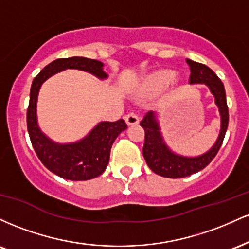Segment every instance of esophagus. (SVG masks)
I'll list each match as a JSON object with an SVG mask.
<instances>
[{"mask_svg": "<svg viewBox=\"0 0 249 249\" xmlns=\"http://www.w3.org/2000/svg\"><path fill=\"white\" fill-rule=\"evenodd\" d=\"M125 122H126L127 125H136L139 123V117L136 115V113L131 112L128 115L125 116Z\"/></svg>", "mask_w": 249, "mask_h": 249, "instance_id": "34e87169", "label": "esophagus"}]
</instances>
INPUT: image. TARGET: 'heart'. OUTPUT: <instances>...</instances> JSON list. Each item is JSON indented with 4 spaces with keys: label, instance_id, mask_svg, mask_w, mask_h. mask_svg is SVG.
I'll use <instances>...</instances> for the list:
<instances>
[{
    "label": "heart",
    "instance_id": "1",
    "mask_svg": "<svg viewBox=\"0 0 249 249\" xmlns=\"http://www.w3.org/2000/svg\"><path fill=\"white\" fill-rule=\"evenodd\" d=\"M177 73L174 70L171 69H160L157 70L152 75L147 78V81L144 83L142 90L148 93H156L164 91L167 89L176 79Z\"/></svg>",
    "mask_w": 249,
    "mask_h": 249
}]
</instances>
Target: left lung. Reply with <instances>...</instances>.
I'll list each match as a JSON object with an SVG mask.
<instances>
[{
  "mask_svg": "<svg viewBox=\"0 0 249 249\" xmlns=\"http://www.w3.org/2000/svg\"><path fill=\"white\" fill-rule=\"evenodd\" d=\"M190 65V84H205L210 89L214 97V102L218 107L221 126L215 142L207 152L196 157H186L173 152L165 142L159 126L156 112L150 111L141 122L145 130V142L142 154L148 167L158 176L165 178H184L191 174L199 172L213 160L224 142L226 131L228 127V107L226 102V91L222 82L214 71L201 63L186 59Z\"/></svg>",
  "mask_w": 249,
  "mask_h": 249,
  "instance_id": "left-lung-1",
  "label": "left lung"
}]
</instances>
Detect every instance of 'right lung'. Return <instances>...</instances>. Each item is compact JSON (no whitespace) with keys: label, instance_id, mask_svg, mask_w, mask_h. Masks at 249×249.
Returning a JSON list of instances; mask_svg holds the SVG:
<instances>
[{"label":"right lung","instance_id":"1","mask_svg":"<svg viewBox=\"0 0 249 249\" xmlns=\"http://www.w3.org/2000/svg\"><path fill=\"white\" fill-rule=\"evenodd\" d=\"M104 64L97 59L85 57L59 58L51 62L34 78L30 89L29 107L27 112V126L34 150L48 170L61 178L82 181L101 176L110 160L113 142L127 125L124 119L117 122H101L84 138L75 142H53L44 134L37 122V99L42 84L51 76L67 69L82 70L99 79H107L103 70Z\"/></svg>","mask_w":249,"mask_h":249}]
</instances>
